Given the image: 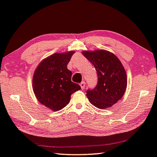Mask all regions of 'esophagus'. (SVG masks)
I'll use <instances>...</instances> for the list:
<instances>
[{"label": "esophagus", "instance_id": "1", "mask_svg": "<svg viewBox=\"0 0 157 157\" xmlns=\"http://www.w3.org/2000/svg\"><path fill=\"white\" fill-rule=\"evenodd\" d=\"M80 86H81V88L83 90V89H84V88H85V82L83 81V82H82L81 83H80Z\"/></svg>", "mask_w": 157, "mask_h": 157}]
</instances>
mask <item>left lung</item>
Segmentation results:
<instances>
[{"mask_svg":"<svg viewBox=\"0 0 157 157\" xmlns=\"http://www.w3.org/2000/svg\"><path fill=\"white\" fill-rule=\"evenodd\" d=\"M83 55L94 65L97 72L96 87L88 88L86 96L96 107L104 109L111 107L121 99L127 87V75L121 63L109 51L101 50L84 51Z\"/></svg>","mask_w":157,"mask_h":157,"instance_id":"obj_1","label":"left lung"}]
</instances>
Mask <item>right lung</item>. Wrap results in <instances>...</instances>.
<instances>
[{"label": "right lung", "instance_id": "1", "mask_svg": "<svg viewBox=\"0 0 157 157\" xmlns=\"http://www.w3.org/2000/svg\"><path fill=\"white\" fill-rule=\"evenodd\" d=\"M74 51L55 53L40 63L33 78V90L38 101L57 111L69 104L71 95L81 89L71 82V71L67 68Z\"/></svg>", "mask_w": 157, "mask_h": 157}]
</instances>
